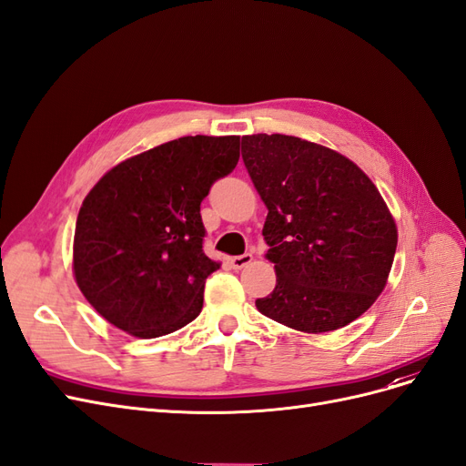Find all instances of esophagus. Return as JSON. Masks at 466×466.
<instances>
[{
	"label": "esophagus",
	"mask_w": 466,
	"mask_h": 466,
	"mask_svg": "<svg viewBox=\"0 0 466 466\" xmlns=\"http://www.w3.org/2000/svg\"><path fill=\"white\" fill-rule=\"evenodd\" d=\"M253 261V255L251 253H244V255H238V257H230V265L232 268H244L246 265H249Z\"/></svg>",
	"instance_id": "esophagus-1"
}]
</instances>
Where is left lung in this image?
Returning <instances> with one entry per match:
<instances>
[{"instance_id":"8db88e82","label":"left lung","mask_w":466,"mask_h":466,"mask_svg":"<svg viewBox=\"0 0 466 466\" xmlns=\"http://www.w3.org/2000/svg\"><path fill=\"white\" fill-rule=\"evenodd\" d=\"M244 165L265 201L267 259L277 288L259 311L322 334L353 322L382 294L398 228L378 187L338 151L286 134L242 137Z\"/></svg>"}]
</instances>
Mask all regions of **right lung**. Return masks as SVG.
<instances>
[{"label":"right lung","instance_id":"obj_1","mask_svg":"<svg viewBox=\"0 0 466 466\" xmlns=\"http://www.w3.org/2000/svg\"><path fill=\"white\" fill-rule=\"evenodd\" d=\"M239 136H184L118 163L86 196L73 270L96 311L136 338L192 322L220 265L203 251L199 207L234 170Z\"/></svg>","mask_w":466,"mask_h":466}]
</instances>
